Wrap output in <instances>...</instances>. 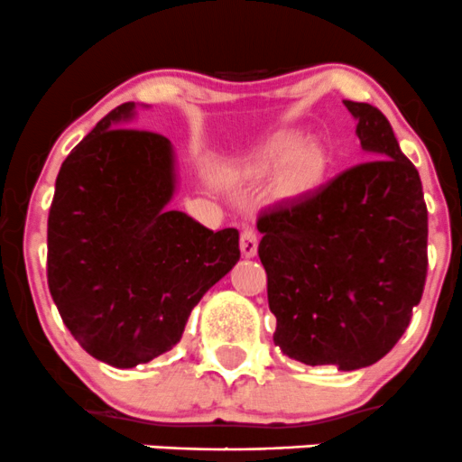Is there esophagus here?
Returning a JSON list of instances; mask_svg holds the SVG:
<instances>
[{
  "instance_id": "obj_1",
  "label": "esophagus",
  "mask_w": 462,
  "mask_h": 462,
  "mask_svg": "<svg viewBox=\"0 0 462 462\" xmlns=\"http://www.w3.org/2000/svg\"><path fill=\"white\" fill-rule=\"evenodd\" d=\"M258 250V236L254 230H250V227H245V230L241 232V252L245 258H252L256 254Z\"/></svg>"
}]
</instances>
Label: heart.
I'll return each instance as SVG.
<instances>
[{
    "label": "heart",
    "instance_id": "obj_1",
    "mask_svg": "<svg viewBox=\"0 0 462 462\" xmlns=\"http://www.w3.org/2000/svg\"><path fill=\"white\" fill-rule=\"evenodd\" d=\"M258 164L265 171L285 169L282 189L287 195H305L316 189L327 173V155L320 146L302 142L293 134L273 140L263 151Z\"/></svg>",
    "mask_w": 462,
    "mask_h": 462
}]
</instances>
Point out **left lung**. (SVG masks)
Here are the masks:
<instances>
[{
  "instance_id": "left-lung-1",
  "label": "left lung",
  "mask_w": 462,
  "mask_h": 462,
  "mask_svg": "<svg viewBox=\"0 0 462 462\" xmlns=\"http://www.w3.org/2000/svg\"><path fill=\"white\" fill-rule=\"evenodd\" d=\"M344 105L373 160L267 208L256 227L273 344L307 366L357 371L399 342L420 302L428 208L386 116L368 103Z\"/></svg>"
}]
</instances>
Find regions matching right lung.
<instances>
[{"instance_id": "add662e5", "label": "right lung", "mask_w": 462, "mask_h": 462, "mask_svg": "<svg viewBox=\"0 0 462 462\" xmlns=\"http://www.w3.org/2000/svg\"><path fill=\"white\" fill-rule=\"evenodd\" d=\"M109 111L60 164L48 217V287L91 357L134 368L171 351L192 307L239 261V230L169 210L171 142Z\"/></svg>"}]
</instances>
